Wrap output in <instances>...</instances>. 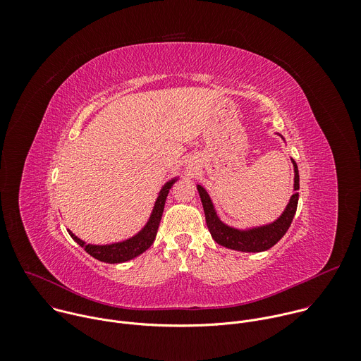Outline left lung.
<instances>
[{
    "label": "left lung",
    "mask_w": 361,
    "mask_h": 361,
    "mask_svg": "<svg viewBox=\"0 0 361 361\" xmlns=\"http://www.w3.org/2000/svg\"><path fill=\"white\" fill-rule=\"evenodd\" d=\"M294 194L291 195L284 213L273 223L262 226V227H254L250 230H237L233 227H228L224 224L216 210L214 205L210 200V195L205 191L204 187L197 185L202 209L205 214V223L212 233V237L216 243H219L223 247L244 251V252H260L271 248L274 244L280 241V238L287 233L288 227L291 226V221L294 219L295 210H297V202H298V192L300 188V177H298V169L294 160Z\"/></svg>",
    "instance_id": "1"
}]
</instances>
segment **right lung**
<instances>
[{"instance_id": "right-lung-1", "label": "right lung", "mask_w": 361, "mask_h": 361, "mask_svg": "<svg viewBox=\"0 0 361 361\" xmlns=\"http://www.w3.org/2000/svg\"><path fill=\"white\" fill-rule=\"evenodd\" d=\"M176 181H177V178H173V180H170L169 183L164 184V187L161 188V191L157 197L156 204H154V209H152V213L149 216V220L147 221L144 228L138 234H135L134 237H131L126 241L116 243V244H107V245H94V244H85L82 240H80L77 235H74L70 230H68V234L90 255H92L94 259H97L102 263L114 264V263L128 262V260L134 259V257L142 254L154 243V240H156L157 230H159L161 216H163V212H164L166 198L169 195V191H170L171 185Z\"/></svg>"}]
</instances>
